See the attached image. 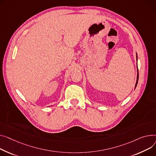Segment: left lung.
<instances>
[{"label":"left lung","mask_w":156,"mask_h":156,"mask_svg":"<svg viewBox=\"0 0 156 156\" xmlns=\"http://www.w3.org/2000/svg\"><path fill=\"white\" fill-rule=\"evenodd\" d=\"M136 60L137 61V54L136 53ZM137 81H136V85H135V88H136L137 85V83H138V80H139V71H138V67H137Z\"/></svg>","instance_id":"1"}]
</instances>
